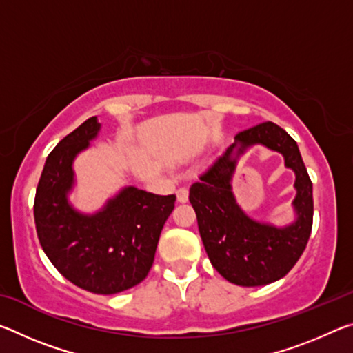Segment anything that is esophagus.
<instances>
[{
  "instance_id": "1",
  "label": "esophagus",
  "mask_w": 353,
  "mask_h": 353,
  "mask_svg": "<svg viewBox=\"0 0 353 353\" xmlns=\"http://www.w3.org/2000/svg\"><path fill=\"white\" fill-rule=\"evenodd\" d=\"M177 201L181 202V204H183V202L188 201V190L185 187L177 190Z\"/></svg>"
}]
</instances>
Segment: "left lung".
I'll list each match as a JSON object with an SVG mask.
<instances>
[{
    "label": "left lung",
    "mask_w": 353,
    "mask_h": 353,
    "mask_svg": "<svg viewBox=\"0 0 353 353\" xmlns=\"http://www.w3.org/2000/svg\"><path fill=\"white\" fill-rule=\"evenodd\" d=\"M265 145L284 155L295 172V221L276 226L254 220L236 202L231 188L236 163L248 148ZM188 199L212 265L230 283L260 286L285 277L308 243L313 225V183L297 143L271 121L243 130L190 188Z\"/></svg>",
    "instance_id": "left-lung-1"
}]
</instances>
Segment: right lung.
I'll return each instance as SVG.
<instances>
[{"label": "right lung", "instance_id": "add662e5", "mask_svg": "<svg viewBox=\"0 0 353 353\" xmlns=\"http://www.w3.org/2000/svg\"><path fill=\"white\" fill-rule=\"evenodd\" d=\"M99 130L98 117L88 118L48 155L34 219L43 252L65 279L94 294H117L148 276L176 196L129 185L97 212L77 210L70 201L76 185L73 165Z\"/></svg>", "mask_w": 353, "mask_h": 353}]
</instances>
